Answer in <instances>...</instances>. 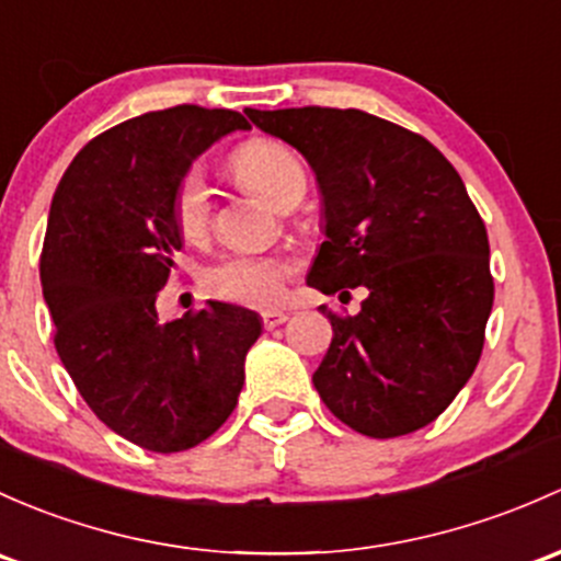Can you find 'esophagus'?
I'll use <instances>...</instances> for the list:
<instances>
[{
    "mask_svg": "<svg viewBox=\"0 0 561 561\" xmlns=\"http://www.w3.org/2000/svg\"><path fill=\"white\" fill-rule=\"evenodd\" d=\"M285 322H287L285 311H276V309L263 311V328H265V330H274V328L285 325Z\"/></svg>",
    "mask_w": 561,
    "mask_h": 561,
    "instance_id": "34e87169",
    "label": "esophagus"
}]
</instances>
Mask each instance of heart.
I'll list each match as a JSON object with an SVG mask.
<instances>
[{"instance_id": "obj_1", "label": "heart", "mask_w": 561, "mask_h": 561, "mask_svg": "<svg viewBox=\"0 0 561 561\" xmlns=\"http://www.w3.org/2000/svg\"><path fill=\"white\" fill-rule=\"evenodd\" d=\"M233 172L250 191L279 209L293 193L306 191L304 163L276 139H252L231 156ZM211 196L206 176L193 169L182 176L174 193L176 231L187 241H202L209 231ZM287 265L263 255H228L204 274L206 293L244 306H271L282 296Z\"/></svg>"}]
</instances>
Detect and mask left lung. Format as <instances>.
I'll return each mask as SVG.
<instances>
[{
  "mask_svg": "<svg viewBox=\"0 0 561 561\" xmlns=\"http://www.w3.org/2000/svg\"><path fill=\"white\" fill-rule=\"evenodd\" d=\"M244 115L314 172L325 241L306 285L368 290L355 317L320 306L333 325L311 376L320 398L370 438L438 420L479 365L494 300L486 228L462 176L420 134L363 110Z\"/></svg>",
  "mask_w": 561,
  "mask_h": 561,
  "instance_id": "1",
  "label": "left lung"
}]
</instances>
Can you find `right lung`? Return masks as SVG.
Returning a JSON list of instances; mask_svg holds the SVG:
<instances>
[{
  "label": "right lung",
  "mask_w": 561,
  "mask_h": 561,
  "mask_svg": "<svg viewBox=\"0 0 561 561\" xmlns=\"http://www.w3.org/2000/svg\"><path fill=\"white\" fill-rule=\"evenodd\" d=\"M247 128L233 110L145 112L88 141L53 196L39 279L56 352L93 414L147 451L193 449L231 416L263 330L222 300L169 322L156 311L182 250L176 185Z\"/></svg>",
  "instance_id": "right-lung-1"
}]
</instances>
